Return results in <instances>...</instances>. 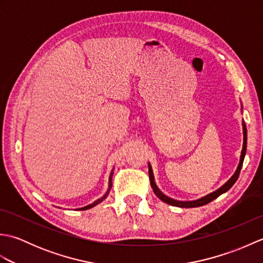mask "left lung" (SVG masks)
<instances>
[{"label":"left lung","instance_id":"left-lung-1","mask_svg":"<svg viewBox=\"0 0 263 263\" xmlns=\"http://www.w3.org/2000/svg\"><path fill=\"white\" fill-rule=\"evenodd\" d=\"M243 135H244V142H243V149H242V153H241V159H239V164L237 166V170L235 172V174H234L231 180L226 182L224 185H222L221 187H219L217 190V191L212 192L208 195H205V197L201 198L199 200H195V201H177V200H174V199H171L168 197H166L165 194H163L160 192V190L157 187V185H156L155 183V178H154V174H153V170H152V166H150V164H148L149 166V178H150V185H152L153 190L155 194L157 195V197L161 200L164 201L165 203H168L171 205H175V206H181V208H194V206H201V205H204L206 203L211 202L212 200L217 199L218 197H219L220 194L227 192L228 190H230L234 184H235V182L237 181V178L239 176V173H241V170H242V166H243V161H244V157H245V153H247V141H248V132H247V126H245V123L243 122Z\"/></svg>","mask_w":263,"mask_h":263}]
</instances>
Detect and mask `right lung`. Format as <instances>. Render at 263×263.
I'll use <instances>...</instances> for the list:
<instances>
[{"label":"right lung","mask_w":263,"mask_h":263,"mask_svg":"<svg viewBox=\"0 0 263 263\" xmlns=\"http://www.w3.org/2000/svg\"><path fill=\"white\" fill-rule=\"evenodd\" d=\"M111 176H113V173H110V176H109V187H108V191H107V193H106L104 197H102L100 199H98V200H96L93 203H91V204H89V205H87V206H83V208H81L80 210H87V209H90V208H92V206H95V205H97L98 203H100L102 202V201L107 197V194H108V192H109V190H110V187H111Z\"/></svg>","instance_id":"add662e5"}]
</instances>
